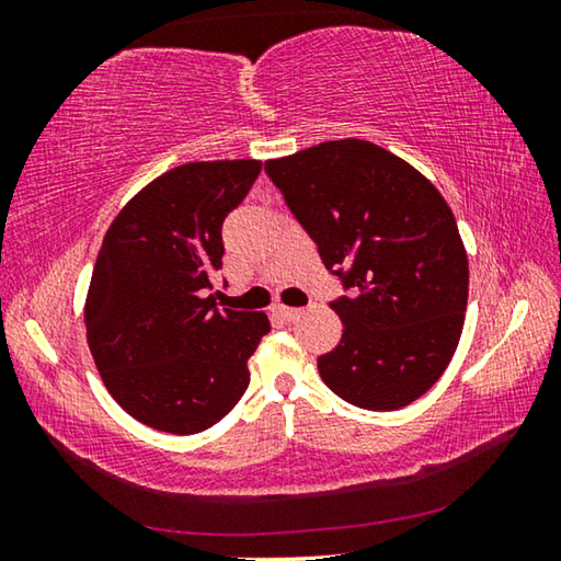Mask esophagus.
Returning <instances> with one entry per match:
<instances>
[{
	"label": "esophagus",
	"mask_w": 561,
	"mask_h": 561,
	"mask_svg": "<svg viewBox=\"0 0 561 561\" xmlns=\"http://www.w3.org/2000/svg\"><path fill=\"white\" fill-rule=\"evenodd\" d=\"M274 311H277V314H279L284 321H297V319L304 314L301 309H291V307H277Z\"/></svg>",
	"instance_id": "1"
}]
</instances>
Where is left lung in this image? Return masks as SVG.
I'll return each mask as SVG.
<instances>
[{
  "label": "left lung",
  "instance_id": "1",
  "mask_svg": "<svg viewBox=\"0 0 561 561\" xmlns=\"http://www.w3.org/2000/svg\"><path fill=\"white\" fill-rule=\"evenodd\" d=\"M291 215L351 297L344 334L317 358L324 383L366 411H396L438 381L468 307V254L428 178L368 140H327L267 160Z\"/></svg>",
  "mask_w": 561,
  "mask_h": 561
}]
</instances>
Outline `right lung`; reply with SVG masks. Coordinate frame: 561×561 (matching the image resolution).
<instances>
[{
	"mask_svg": "<svg viewBox=\"0 0 561 561\" xmlns=\"http://www.w3.org/2000/svg\"><path fill=\"white\" fill-rule=\"evenodd\" d=\"M260 160L168 170L111 222L83 307L96 368L123 411L148 428L190 435L232 411L250 386L247 358L270 331L264 311L217 309L222 222L250 193Z\"/></svg>",
	"mask_w": 561,
	"mask_h": 561,
	"instance_id": "add662e5",
	"label": "right lung"
}]
</instances>
